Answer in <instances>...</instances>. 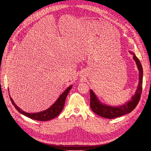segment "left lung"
<instances>
[{"label": "left lung", "instance_id": "1", "mask_svg": "<svg viewBox=\"0 0 151 151\" xmlns=\"http://www.w3.org/2000/svg\"><path fill=\"white\" fill-rule=\"evenodd\" d=\"M133 55L134 60L135 61L139 71V85L137 89L135 95L132 97L131 100L123 105L119 106H111L100 102L92 90H90V106L93 111L98 115L103 118L113 119L116 117L125 115L132 111L138 104L141 96L142 91V77L143 69L139 61V58L135 56L134 53L130 52Z\"/></svg>", "mask_w": 151, "mask_h": 151}]
</instances>
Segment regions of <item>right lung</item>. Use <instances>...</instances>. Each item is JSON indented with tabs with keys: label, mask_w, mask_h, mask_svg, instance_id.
I'll use <instances>...</instances> for the list:
<instances>
[{
	"label": "right lung",
	"mask_w": 151,
	"mask_h": 151,
	"mask_svg": "<svg viewBox=\"0 0 151 151\" xmlns=\"http://www.w3.org/2000/svg\"><path fill=\"white\" fill-rule=\"evenodd\" d=\"M72 86H70L69 87L65 90L64 92H63L57 101L55 102V103L52 105L48 109H46V110L38 112V113H27L24 111H22L21 108L18 107L17 105L15 104V103L14 102L12 99L9 96L11 101L14 105V106L15 107V108L17 109V110L21 113L22 115H24V116L28 117L29 118H31L33 120H35L37 121H48L53 119V118L57 117L59 114L60 113V112L62 111V109L63 108V106H64L65 101L66 98L67 96V95L69 93L70 90L71 89Z\"/></svg>",
	"instance_id": "obj_1"
}]
</instances>
